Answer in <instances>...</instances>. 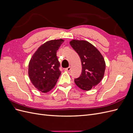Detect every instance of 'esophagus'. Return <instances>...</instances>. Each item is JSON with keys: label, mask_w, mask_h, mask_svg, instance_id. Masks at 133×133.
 I'll use <instances>...</instances> for the list:
<instances>
[{"label": "esophagus", "mask_w": 133, "mask_h": 133, "mask_svg": "<svg viewBox=\"0 0 133 133\" xmlns=\"http://www.w3.org/2000/svg\"><path fill=\"white\" fill-rule=\"evenodd\" d=\"M70 70H71V67L70 66H69L68 68H66V69H65V70L66 71H69Z\"/></svg>", "instance_id": "esophagus-1"}]
</instances>
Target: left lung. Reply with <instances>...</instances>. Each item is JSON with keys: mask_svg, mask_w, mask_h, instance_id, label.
<instances>
[{"mask_svg": "<svg viewBox=\"0 0 133 133\" xmlns=\"http://www.w3.org/2000/svg\"><path fill=\"white\" fill-rule=\"evenodd\" d=\"M70 44L81 59L82 72L74 82L83 90H90L104 77L105 62L102 54L92 44L83 40L73 39Z\"/></svg>", "mask_w": 133, "mask_h": 133, "instance_id": "8db88e82", "label": "left lung"}]
</instances>
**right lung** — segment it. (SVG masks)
Masks as SVG:
<instances>
[{
    "label": "right lung",
    "instance_id": "add662e5",
    "mask_svg": "<svg viewBox=\"0 0 133 133\" xmlns=\"http://www.w3.org/2000/svg\"><path fill=\"white\" fill-rule=\"evenodd\" d=\"M64 42L51 40L40 46L32 56L28 65V75L33 85L44 93L53 89L61 74L57 51Z\"/></svg>",
    "mask_w": 133,
    "mask_h": 133
}]
</instances>
